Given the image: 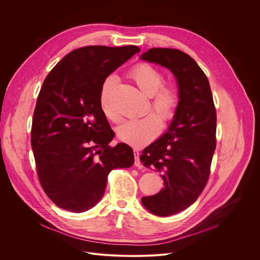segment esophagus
<instances>
[{"label":"esophagus","mask_w":260,"mask_h":260,"mask_svg":"<svg viewBox=\"0 0 260 260\" xmlns=\"http://www.w3.org/2000/svg\"><path fill=\"white\" fill-rule=\"evenodd\" d=\"M134 155H135V166H136V167H141L140 152H139L137 149H134Z\"/></svg>","instance_id":"1"}]
</instances>
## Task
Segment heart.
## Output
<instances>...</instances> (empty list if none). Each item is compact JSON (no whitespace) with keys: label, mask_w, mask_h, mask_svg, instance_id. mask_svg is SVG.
Masks as SVG:
<instances>
[{"label":"heart","mask_w":260,"mask_h":260,"mask_svg":"<svg viewBox=\"0 0 260 260\" xmlns=\"http://www.w3.org/2000/svg\"><path fill=\"white\" fill-rule=\"evenodd\" d=\"M128 77L146 95L150 98V106L155 113L123 122L117 128L120 141L134 146L143 147L153 141L161 131V121L170 122L176 116L180 103L177 86L172 82H164V74L150 63L140 62L131 69ZM116 79L108 77L104 80L100 91V106L104 115L111 121H118L119 116L113 108V94Z\"/></svg>","instance_id":"obj_1"}]
</instances>
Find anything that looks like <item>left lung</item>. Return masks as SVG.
Segmentation results:
<instances>
[{
  "label": "left lung",
  "instance_id": "8db88e82",
  "mask_svg": "<svg viewBox=\"0 0 260 260\" xmlns=\"http://www.w3.org/2000/svg\"><path fill=\"white\" fill-rule=\"evenodd\" d=\"M141 58L168 68L179 85L176 116L167 133L140 156L146 168L161 174L165 183L158 193L142 198V204L165 217L191 206L206 186L216 148V109L206 74L187 53L151 48Z\"/></svg>",
  "mask_w": 260,
  "mask_h": 260
}]
</instances>
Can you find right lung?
Masks as SVG:
<instances>
[{
  "label": "right lung",
  "mask_w": 260,
  "mask_h": 260,
  "mask_svg": "<svg viewBox=\"0 0 260 260\" xmlns=\"http://www.w3.org/2000/svg\"><path fill=\"white\" fill-rule=\"evenodd\" d=\"M140 48L85 46L71 51L49 72L37 99L30 143L37 175L59 208L82 213L103 198L109 173L135 162L118 143L100 106L104 80Z\"/></svg>",
  "instance_id": "1"
}]
</instances>
